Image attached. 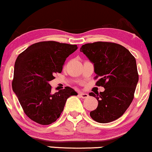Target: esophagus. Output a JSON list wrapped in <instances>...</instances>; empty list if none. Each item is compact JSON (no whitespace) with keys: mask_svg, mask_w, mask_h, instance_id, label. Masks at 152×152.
<instances>
[{"mask_svg":"<svg viewBox=\"0 0 152 152\" xmlns=\"http://www.w3.org/2000/svg\"><path fill=\"white\" fill-rule=\"evenodd\" d=\"M79 96L81 97V98L86 99L88 96V94H86V93H83V92H81V93H79Z\"/></svg>","mask_w":152,"mask_h":152,"instance_id":"esophagus-1","label":"esophagus"}]
</instances>
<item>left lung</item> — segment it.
Masks as SVG:
<instances>
[{"mask_svg":"<svg viewBox=\"0 0 152 152\" xmlns=\"http://www.w3.org/2000/svg\"><path fill=\"white\" fill-rule=\"evenodd\" d=\"M80 51L93 63L96 85L103 92L89 93L98 101V106L90 112L94 121L109 123L124 114L134 99L139 74L136 59L121 45L111 42H94L83 45Z\"/></svg>","mask_w":152,"mask_h":152,"instance_id":"left-lung-1","label":"left lung"}]
</instances>
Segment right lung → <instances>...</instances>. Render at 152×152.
I'll list each match as a JSON object with an SVG mask.
<instances>
[{"mask_svg": "<svg viewBox=\"0 0 152 152\" xmlns=\"http://www.w3.org/2000/svg\"><path fill=\"white\" fill-rule=\"evenodd\" d=\"M77 48L76 45L42 41L28 47L17 57L12 88L25 114L34 121L41 125L56 121L67 99L78 95L69 86L52 94L49 84Z\"/></svg>", "mask_w": 152, "mask_h": 152, "instance_id": "obj_1", "label": "right lung"}]
</instances>
